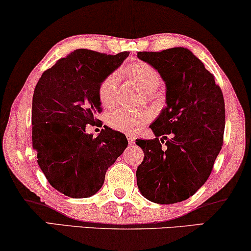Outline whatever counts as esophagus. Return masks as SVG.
Segmentation results:
<instances>
[{
	"mask_svg": "<svg viewBox=\"0 0 251 251\" xmlns=\"http://www.w3.org/2000/svg\"><path fill=\"white\" fill-rule=\"evenodd\" d=\"M126 138H128V143L130 145H133L136 142V137L135 136H131V135H126Z\"/></svg>",
	"mask_w": 251,
	"mask_h": 251,
	"instance_id": "esophagus-1",
	"label": "esophagus"
}]
</instances>
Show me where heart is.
Segmentation results:
<instances>
[{"instance_id": "heart-1", "label": "heart", "mask_w": 251, "mask_h": 251, "mask_svg": "<svg viewBox=\"0 0 251 251\" xmlns=\"http://www.w3.org/2000/svg\"><path fill=\"white\" fill-rule=\"evenodd\" d=\"M126 73L139 85H142L143 89H145L147 92L155 91L162 82L159 72L152 65L145 61L130 64L126 68ZM119 80V74L114 72V73L108 74L100 82L98 87V97L102 106H111L114 102ZM151 119H152V113L147 109L139 112L116 109L107 116V122L113 129L133 135L138 132L146 123H149Z\"/></svg>"}]
</instances>
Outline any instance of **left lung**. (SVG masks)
<instances>
[{"label":"left lung","instance_id":"8db88e82","mask_svg":"<svg viewBox=\"0 0 251 251\" xmlns=\"http://www.w3.org/2000/svg\"><path fill=\"white\" fill-rule=\"evenodd\" d=\"M137 57L159 72L167 88V106L150 126L155 138L136 140L145 155L136 171L137 185L147 200L177 203L210 176L223 146L224 97L214 75L186 48L143 51Z\"/></svg>","mask_w":251,"mask_h":251}]
</instances>
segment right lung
Returning <instances> with one entry per match:
<instances>
[{"label":"right lung","mask_w":251,"mask_h":251,"mask_svg":"<svg viewBox=\"0 0 251 251\" xmlns=\"http://www.w3.org/2000/svg\"><path fill=\"white\" fill-rule=\"evenodd\" d=\"M129 52L115 56L77 49L43 72L32 104V140L37 163L51 186L70 198L100 190L106 171L128 146L123 133L104 126L94 138L88 125L99 122L100 82Z\"/></svg>","instance_id":"obj_1"}]
</instances>
